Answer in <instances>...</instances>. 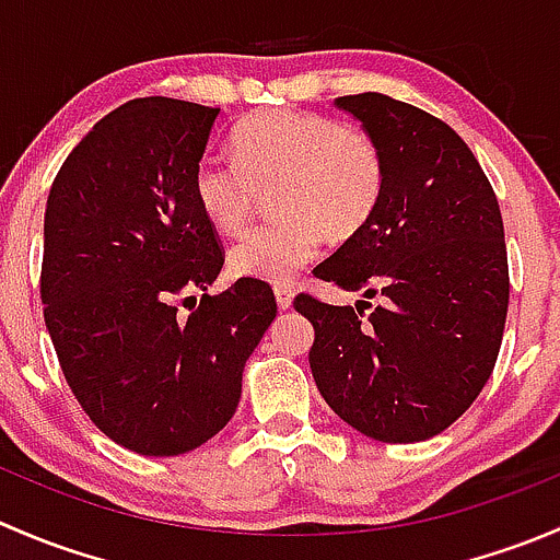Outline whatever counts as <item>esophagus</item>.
<instances>
[{
	"label": "esophagus",
	"instance_id": "obj_1",
	"mask_svg": "<svg viewBox=\"0 0 560 560\" xmlns=\"http://www.w3.org/2000/svg\"><path fill=\"white\" fill-rule=\"evenodd\" d=\"M273 292H276V303H279V308H290L292 306V298H295V290H292L290 284H279Z\"/></svg>",
	"mask_w": 560,
	"mask_h": 560
}]
</instances>
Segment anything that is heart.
Here are the masks:
<instances>
[{
  "instance_id": "obj_1",
  "label": "heart",
  "mask_w": 560,
  "mask_h": 560,
  "mask_svg": "<svg viewBox=\"0 0 560 560\" xmlns=\"http://www.w3.org/2000/svg\"><path fill=\"white\" fill-rule=\"evenodd\" d=\"M233 162L202 160L191 173L197 211L222 235L252 222L259 191L273 189L279 222L244 235L228 268L241 279L287 284L322 238L349 241L374 219L387 186L380 140L327 113L273 107L248 116L230 138Z\"/></svg>"
}]
</instances>
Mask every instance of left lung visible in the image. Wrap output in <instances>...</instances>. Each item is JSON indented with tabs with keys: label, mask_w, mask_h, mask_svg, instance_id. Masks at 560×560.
I'll use <instances>...</instances> for the list:
<instances>
[{
	"label": "left lung",
	"mask_w": 560,
	"mask_h": 560,
	"mask_svg": "<svg viewBox=\"0 0 560 560\" xmlns=\"http://www.w3.org/2000/svg\"><path fill=\"white\" fill-rule=\"evenodd\" d=\"M336 105L380 140L387 186L363 233L314 273L385 303L365 316V301L298 295L314 325L308 363L343 422L376 442H425L477 400L499 358L510 308L499 200L442 118L376 92Z\"/></svg>",
	"instance_id": "left-lung-1"
}]
</instances>
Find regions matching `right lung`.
Segmentation results:
<instances>
[{
    "instance_id": "obj_1",
    "label": "right lung",
    "mask_w": 560,
    "mask_h": 560,
    "mask_svg": "<svg viewBox=\"0 0 560 560\" xmlns=\"http://www.w3.org/2000/svg\"><path fill=\"white\" fill-rule=\"evenodd\" d=\"M217 116L184 100H129L94 124L48 191L45 327L89 420L138 455H180L217 436L276 319L273 290L254 279L194 306L191 292L224 265L191 197Z\"/></svg>"
}]
</instances>
